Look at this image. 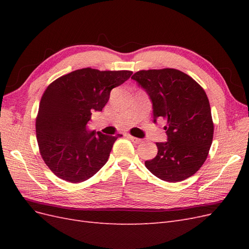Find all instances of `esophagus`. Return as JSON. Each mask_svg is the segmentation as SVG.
<instances>
[{"instance_id": "esophagus-1", "label": "esophagus", "mask_w": 249, "mask_h": 249, "mask_svg": "<svg viewBox=\"0 0 249 249\" xmlns=\"http://www.w3.org/2000/svg\"><path fill=\"white\" fill-rule=\"evenodd\" d=\"M127 137H129V139H131L132 141H134L135 143H140L142 140L141 139H139V138H136V137H134V136H132V135H127Z\"/></svg>"}]
</instances>
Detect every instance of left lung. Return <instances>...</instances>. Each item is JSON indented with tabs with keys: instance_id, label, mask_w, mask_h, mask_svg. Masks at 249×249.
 Listing matches in <instances>:
<instances>
[{
	"instance_id": "obj_1",
	"label": "left lung",
	"mask_w": 249,
	"mask_h": 249,
	"mask_svg": "<svg viewBox=\"0 0 249 249\" xmlns=\"http://www.w3.org/2000/svg\"><path fill=\"white\" fill-rule=\"evenodd\" d=\"M132 79L152 101L154 122L162 117L167 123V141L156 143L158 154L145 161L146 168L166 182L190 178L205 163L213 141L214 124L205 90L175 69L139 71Z\"/></svg>"
}]
</instances>
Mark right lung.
I'll list each match as a JSON object with an SVG mask.
<instances>
[{"label":"right lung","instance_id":"right-lung-1","mask_svg":"<svg viewBox=\"0 0 249 249\" xmlns=\"http://www.w3.org/2000/svg\"><path fill=\"white\" fill-rule=\"evenodd\" d=\"M130 71L82 69L58 78L41 96L36 117V137L44 163L70 183L93 177L107 163L122 135L89 132L93 111H102L111 90L131 77Z\"/></svg>","mask_w":249,"mask_h":249}]
</instances>
